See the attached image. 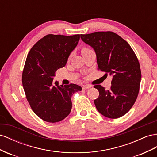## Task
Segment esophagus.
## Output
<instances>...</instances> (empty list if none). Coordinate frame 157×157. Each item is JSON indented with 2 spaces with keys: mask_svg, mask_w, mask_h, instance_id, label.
Wrapping results in <instances>:
<instances>
[{
  "mask_svg": "<svg viewBox=\"0 0 157 157\" xmlns=\"http://www.w3.org/2000/svg\"><path fill=\"white\" fill-rule=\"evenodd\" d=\"M90 87H91L90 85H84V86H83V87H82L83 89H87Z\"/></svg>",
  "mask_w": 157,
  "mask_h": 157,
  "instance_id": "34e87169",
  "label": "esophagus"
}]
</instances>
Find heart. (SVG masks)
Wrapping results in <instances>:
<instances>
[{
	"label": "heart",
	"instance_id": "heart-1",
	"mask_svg": "<svg viewBox=\"0 0 157 157\" xmlns=\"http://www.w3.org/2000/svg\"><path fill=\"white\" fill-rule=\"evenodd\" d=\"M87 50H88L87 48H82V53H83V52H85V51H86Z\"/></svg>",
	"mask_w": 157,
	"mask_h": 157
}]
</instances>
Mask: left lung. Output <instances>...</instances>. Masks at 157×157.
<instances>
[{
    "instance_id": "obj_1",
    "label": "left lung",
    "mask_w": 157,
    "mask_h": 157,
    "mask_svg": "<svg viewBox=\"0 0 157 157\" xmlns=\"http://www.w3.org/2000/svg\"><path fill=\"white\" fill-rule=\"evenodd\" d=\"M81 39L95 51L98 70L113 76L109 90L101 85L94 86L99 92L94 101L96 108L107 118H120L131 109L140 91L141 73L136 54L127 41L112 31L82 34Z\"/></svg>"
}]
</instances>
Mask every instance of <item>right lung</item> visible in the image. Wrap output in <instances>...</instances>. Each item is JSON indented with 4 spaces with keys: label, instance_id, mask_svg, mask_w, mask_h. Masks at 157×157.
<instances>
[{
    "label": "right lung",
    "instance_id": "right-lung-1",
    "mask_svg": "<svg viewBox=\"0 0 157 157\" xmlns=\"http://www.w3.org/2000/svg\"><path fill=\"white\" fill-rule=\"evenodd\" d=\"M79 35L49 34L31 48L22 73V84L31 109L45 122L64 119L71 109V97L82 91L78 85L52 82L56 71L65 66L79 41Z\"/></svg>",
    "mask_w": 157,
    "mask_h": 157
}]
</instances>
